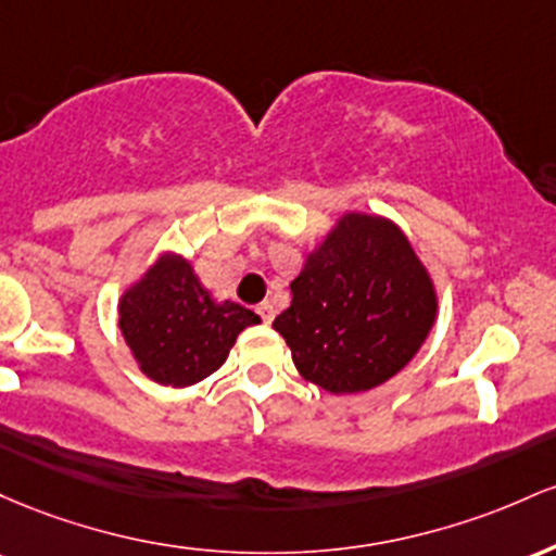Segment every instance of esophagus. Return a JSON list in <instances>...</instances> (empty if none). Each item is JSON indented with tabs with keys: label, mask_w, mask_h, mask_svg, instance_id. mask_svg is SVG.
<instances>
[{
	"label": "esophagus",
	"mask_w": 556,
	"mask_h": 556,
	"mask_svg": "<svg viewBox=\"0 0 556 556\" xmlns=\"http://www.w3.org/2000/svg\"><path fill=\"white\" fill-rule=\"evenodd\" d=\"M257 315L262 317V323H265V326H270L273 317H276V307H273L270 302H262V304H257Z\"/></svg>",
	"instance_id": "1"
}]
</instances>
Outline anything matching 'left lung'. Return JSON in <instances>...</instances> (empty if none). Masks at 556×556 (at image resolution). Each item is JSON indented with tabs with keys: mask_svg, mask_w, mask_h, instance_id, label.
Here are the masks:
<instances>
[{
	"mask_svg": "<svg viewBox=\"0 0 556 556\" xmlns=\"http://www.w3.org/2000/svg\"><path fill=\"white\" fill-rule=\"evenodd\" d=\"M435 320L426 267L394 223L344 215L291 280V307L273 320L296 370L330 394H357L396 376Z\"/></svg>",
	"mask_w": 556,
	"mask_h": 556,
	"instance_id": "1",
	"label": "left lung"
}]
</instances>
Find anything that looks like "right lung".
Here are the masks:
<instances>
[{
    "mask_svg": "<svg viewBox=\"0 0 556 556\" xmlns=\"http://www.w3.org/2000/svg\"><path fill=\"white\" fill-rule=\"evenodd\" d=\"M257 323L241 304L215 302L194 267L176 254L160 257L121 302V330L141 370L176 389L212 376L236 336Z\"/></svg>",
    "mask_w": 556,
    "mask_h": 556,
    "instance_id": "right-lung-1",
    "label": "right lung"
}]
</instances>
